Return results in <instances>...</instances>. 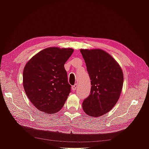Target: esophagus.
Segmentation results:
<instances>
[{"label":"esophagus","instance_id":"1","mask_svg":"<svg viewBox=\"0 0 149 149\" xmlns=\"http://www.w3.org/2000/svg\"><path fill=\"white\" fill-rule=\"evenodd\" d=\"M77 89H78V84H75L73 86H72V89H73V91H76Z\"/></svg>","mask_w":149,"mask_h":149}]
</instances>
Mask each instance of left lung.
Returning a JSON list of instances; mask_svg holds the SVG:
<instances>
[{
  "label": "left lung",
  "instance_id": "obj_1",
  "mask_svg": "<svg viewBox=\"0 0 149 149\" xmlns=\"http://www.w3.org/2000/svg\"><path fill=\"white\" fill-rule=\"evenodd\" d=\"M91 79V92L83 102L86 114L102 116L118 102L123 88L124 76L121 68L109 54L100 49H81Z\"/></svg>",
  "mask_w": 149,
  "mask_h": 149
}]
</instances>
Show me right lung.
I'll return each instance as SVG.
<instances>
[{
  "label": "right lung",
  "mask_w": 149,
  "mask_h": 149,
  "mask_svg": "<svg viewBox=\"0 0 149 149\" xmlns=\"http://www.w3.org/2000/svg\"><path fill=\"white\" fill-rule=\"evenodd\" d=\"M72 48L44 49L26 63L23 72L25 93L34 106L48 114L59 111L71 92L64 65Z\"/></svg>",
  "instance_id": "1"
}]
</instances>
